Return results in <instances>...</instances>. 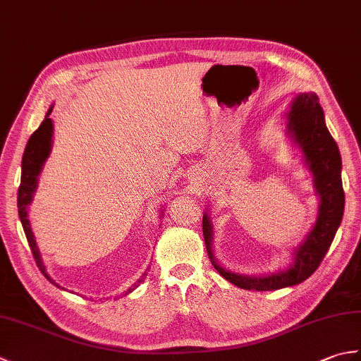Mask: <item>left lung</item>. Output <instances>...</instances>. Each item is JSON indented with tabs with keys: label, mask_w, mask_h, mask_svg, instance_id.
<instances>
[{
	"label": "left lung",
	"mask_w": 361,
	"mask_h": 361,
	"mask_svg": "<svg viewBox=\"0 0 361 361\" xmlns=\"http://www.w3.org/2000/svg\"><path fill=\"white\" fill-rule=\"evenodd\" d=\"M288 130L295 142L301 147L313 173L317 192L319 194V211L317 224L307 239L295 252V262L287 271L250 278L221 268L212 255V226L208 214L203 216V235L206 250L214 268L234 286L245 290L268 291L301 283L317 271L338 229L344 211V190L341 181V157L338 145L329 133L324 111L319 99L313 93L298 94L287 113Z\"/></svg>",
	"instance_id": "1"
}]
</instances>
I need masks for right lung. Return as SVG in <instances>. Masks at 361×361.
Segmentation results:
<instances>
[{
    "instance_id": "obj_1",
    "label": "right lung",
    "mask_w": 361,
    "mask_h": 361,
    "mask_svg": "<svg viewBox=\"0 0 361 361\" xmlns=\"http://www.w3.org/2000/svg\"><path fill=\"white\" fill-rule=\"evenodd\" d=\"M52 111V106L46 113V118L43 119V122L40 124L35 132L30 135L29 141L26 144V149L25 153H23V161H21V181H20V188H18V216L21 220V225L23 229H25V234H26V239L27 243L30 247V251H32V256L35 259V262L40 268V271L43 273V276L49 282H52L54 286H57L56 282H54L48 273L44 270V265L40 259V252H38L37 248V243L34 239V234L30 231V225H29V220H27V206L29 203L32 202V195L35 192V188H37V176L42 171V166L48 158L49 152H51V137H52V121L49 118V114ZM145 278V274L142 278L137 281V283H141ZM137 283H135L133 287H130L126 295H128L130 291H133Z\"/></svg>"
}]
</instances>
